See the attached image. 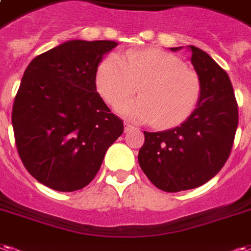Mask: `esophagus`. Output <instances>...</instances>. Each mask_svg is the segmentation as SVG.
I'll return each mask as SVG.
<instances>
[{"label": "esophagus", "mask_w": 251, "mask_h": 251, "mask_svg": "<svg viewBox=\"0 0 251 251\" xmlns=\"http://www.w3.org/2000/svg\"><path fill=\"white\" fill-rule=\"evenodd\" d=\"M134 130V126L130 125V124H127V122H125V133H129V131Z\"/></svg>", "instance_id": "34e87169"}]
</instances>
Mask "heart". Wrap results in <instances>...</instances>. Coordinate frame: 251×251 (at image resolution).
Masks as SVG:
<instances>
[{
	"label": "heart",
	"instance_id": "b5f03b06",
	"mask_svg": "<svg viewBox=\"0 0 251 251\" xmlns=\"http://www.w3.org/2000/svg\"><path fill=\"white\" fill-rule=\"evenodd\" d=\"M140 85V98L118 109L137 122L168 129L183 124L201 98V79L182 59L162 49L130 50L106 57L97 69L98 92L111 106L127 101Z\"/></svg>",
	"mask_w": 251,
	"mask_h": 251
}]
</instances>
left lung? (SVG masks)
I'll return each instance as SVG.
<instances>
[{
	"label": "left lung",
	"instance_id": "obj_1",
	"mask_svg": "<svg viewBox=\"0 0 251 251\" xmlns=\"http://www.w3.org/2000/svg\"><path fill=\"white\" fill-rule=\"evenodd\" d=\"M201 79V98L192 116L174 129L149 133L138 162L154 186L168 193L206 183L227 161L238 126V106L227 73L203 50L187 46ZM182 48H172L173 51Z\"/></svg>",
	"mask_w": 251,
	"mask_h": 251
}]
</instances>
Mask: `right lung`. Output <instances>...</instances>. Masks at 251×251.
<instances>
[{
	"label": "right lung",
	"instance_id": "1",
	"mask_svg": "<svg viewBox=\"0 0 251 251\" xmlns=\"http://www.w3.org/2000/svg\"><path fill=\"white\" fill-rule=\"evenodd\" d=\"M117 45L68 41L37 55L24 73L12 111L17 150L27 172L53 190L89 185L124 133L96 86L102 57Z\"/></svg>",
	"mask_w": 251,
	"mask_h": 251
}]
</instances>
